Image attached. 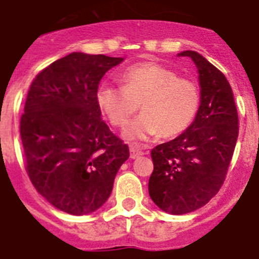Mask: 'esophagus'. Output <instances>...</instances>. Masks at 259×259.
<instances>
[{
	"instance_id": "34e87169",
	"label": "esophagus",
	"mask_w": 259,
	"mask_h": 259,
	"mask_svg": "<svg viewBox=\"0 0 259 259\" xmlns=\"http://www.w3.org/2000/svg\"><path fill=\"white\" fill-rule=\"evenodd\" d=\"M144 154V152L140 149H137V148H134V146H132L130 148V158H137L140 157V156H142Z\"/></svg>"
}]
</instances>
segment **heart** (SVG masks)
<instances>
[{"label":"heart","instance_id":"1","mask_svg":"<svg viewBox=\"0 0 259 259\" xmlns=\"http://www.w3.org/2000/svg\"><path fill=\"white\" fill-rule=\"evenodd\" d=\"M122 89L102 86L97 102L114 127L123 129L141 105L142 115L123 132L126 141L138 144L160 136H180L192 125L200 106L193 82L158 63H141L122 74Z\"/></svg>","mask_w":259,"mask_h":259}]
</instances>
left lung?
Segmentation results:
<instances>
[{
  "label": "left lung",
  "instance_id": "left-lung-1",
  "mask_svg": "<svg viewBox=\"0 0 259 259\" xmlns=\"http://www.w3.org/2000/svg\"><path fill=\"white\" fill-rule=\"evenodd\" d=\"M177 56L196 66L200 106L184 133L152 149L148 188L158 208L183 215L207 204L221 189L238 140V113L231 86L217 67L195 51Z\"/></svg>",
  "mask_w": 259,
  "mask_h": 259
}]
</instances>
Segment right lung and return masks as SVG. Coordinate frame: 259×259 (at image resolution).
<instances>
[{"label": "right lung", "mask_w": 259, "mask_h": 259, "mask_svg": "<svg viewBox=\"0 0 259 259\" xmlns=\"http://www.w3.org/2000/svg\"><path fill=\"white\" fill-rule=\"evenodd\" d=\"M123 58L72 52L30 84L20 122L26 172L55 208L87 215L113 191L129 148L102 121L97 93L103 75Z\"/></svg>", "instance_id": "obj_1"}]
</instances>
